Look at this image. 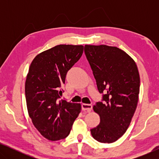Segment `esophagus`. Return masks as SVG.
<instances>
[{"label": "esophagus", "instance_id": "obj_1", "mask_svg": "<svg viewBox=\"0 0 159 159\" xmlns=\"http://www.w3.org/2000/svg\"><path fill=\"white\" fill-rule=\"evenodd\" d=\"M93 106L90 104H87V103H83L82 105V109L84 111L87 112H90L91 110H92Z\"/></svg>", "mask_w": 159, "mask_h": 159}]
</instances>
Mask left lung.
<instances>
[{"instance_id": "8db88e82", "label": "left lung", "mask_w": 159, "mask_h": 159, "mask_svg": "<svg viewBox=\"0 0 159 159\" xmlns=\"http://www.w3.org/2000/svg\"><path fill=\"white\" fill-rule=\"evenodd\" d=\"M84 53L103 102L93 110L100 124L90 129L100 143H111L127 131L138 105L140 75L134 61L122 50L106 45H84Z\"/></svg>"}]
</instances>
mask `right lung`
<instances>
[{"label": "right lung", "instance_id": "1", "mask_svg": "<svg viewBox=\"0 0 159 159\" xmlns=\"http://www.w3.org/2000/svg\"><path fill=\"white\" fill-rule=\"evenodd\" d=\"M83 45H58L39 53L30 64L25 96L32 124L45 138H66L81 111V104L59 100L67 71L83 53Z\"/></svg>", "mask_w": 159, "mask_h": 159}]
</instances>
